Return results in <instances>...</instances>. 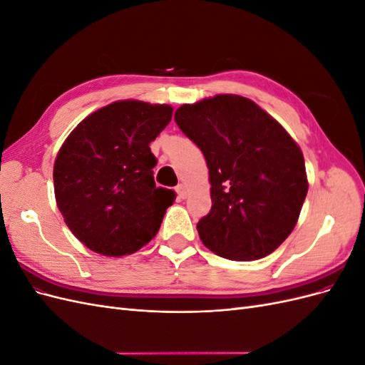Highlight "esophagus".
Segmentation results:
<instances>
[{
	"instance_id": "esophagus-1",
	"label": "esophagus",
	"mask_w": 365,
	"mask_h": 365,
	"mask_svg": "<svg viewBox=\"0 0 365 365\" xmlns=\"http://www.w3.org/2000/svg\"><path fill=\"white\" fill-rule=\"evenodd\" d=\"M176 193H178V196L181 197V200H185V196H187V189H185V185L184 184H178L176 185Z\"/></svg>"
}]
</instances>
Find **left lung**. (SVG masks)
Returning <instances> with one entry per match:
<instances>
[{
	"mask_svg": "<svg viewBox=\"0 0 365 365\" xmlns=\"http://www.w3.org/2000/svg\"><path fill=\"white\" fill-rule=\"evenodd\" d=\"M201 149L212 210L196 228L202 244L230 260L268 256L291 235L307 193L300 148L250 98L222 94L175 111Z\"/></svg>",
	"mask_w": 365,
	"mask_h": 365,
	"instance_id": "1",
	"label": "left lung"
}]
</instances>
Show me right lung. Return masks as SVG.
<instances>
[{
  "mask_svg": "<svg viewBox=\"0 0 365 365\" xmlns=\"http://www.w3.org/2000/svg\"><path fill=\"white\" fill-rule=\"evenodd\" d=\"M172 118L169 105L114 102L88 115L54 161V195L85 247L120 257L158 233L175 193L157 189L150 141Z\"/></svg>",
  "mask_w": 365,
  "mask_h": 365,
  "instance_id": "1",
  "label": "right lung"
}]
</instances>
